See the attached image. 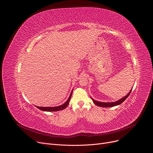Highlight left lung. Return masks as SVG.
<instances>
[{
	"label": "left lung",
	"instance_id": "8db88e82",
	"mask_svg": "<svg viewBox=\"0 0 153 153\" xmlns=\"http://www.w3.org/2000/svg\"><path fill=\"white\" fill-rule=\"evenodd\" d=\"M132 90L130 91V92L125 97H123L122 99H120L119 100L116 102H109V103H106V102H97L96 100H94V99H92L93 102L94 103L95 105L99 106H102V107H112V106H114L116 105H119L120 104H121L123 102L125 101V100L129 96V95L130 94Z\"/></svg>",
	"mask_w": 153,
	"mask_h": 153
}]
</instances>
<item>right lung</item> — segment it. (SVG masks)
<instances>
[{"instance_id":"1","label":"right lung","mask_w":153,"mask_h":153,"mask_svg":"<svg viewBox=\"0 0 153 153\" xmlns=\"http://www.w3.org/2000/svg\"><path fill=\"white\" fill-rule=\"evenodd\" d=\"M73 92V91H72ZM72 92L70 94V96L68 98V99L67 100V101L65 102L64 104L58 106H56V107H40V106H37V108H39V110H42V111H60L62 110H63L65 108H66L68 105L69 104L70 100L71 99V94H72Z\"/></svg>"}]
</instances>
